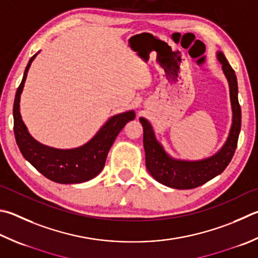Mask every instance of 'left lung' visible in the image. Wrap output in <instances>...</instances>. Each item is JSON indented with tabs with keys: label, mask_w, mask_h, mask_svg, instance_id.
I'll return each mask as SVG.
<instances>
[{
	"label": "left lung",
	"mask_w": 258,
	"mask_h": 258,
	"mask_svg": "<svg viewBox=\"0 0 258 258\" xmlns=\"http://www.w3.org/2000/svg\"><path fill=\"white\" fill-rule=\"evenodd\" d=\"M217 59L222 65L223 74L229 84L232 123L226 142L213 156L201 160H182L171 157L157 140L150 121L144 117H140V121L143 126L145 166L150 175L162 185L176 189L195 188L221 174L233 157L241 127L237 77L222 51H217Z\"/></svg>",
	"instance_id": "8db88e82"
}]
</instances>
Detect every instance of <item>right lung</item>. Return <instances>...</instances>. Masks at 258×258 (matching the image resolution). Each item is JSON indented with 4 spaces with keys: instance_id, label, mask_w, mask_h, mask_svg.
Returning a JSON list of instances; mask_svg holds the SVG:
<instances>
[{
    "instance_id": "right-lung-1",
    "label": "right lung",
    "mask_w": 258,
    "mask_h": 258,
    "mask_svg": "<svg viewBox=\"0 0 258 258\" xmlns=\"http://www.w3.org/2000/svg\"><path fill=\"white\" fill-rule=\"evenodd\" d=\"M38 54L39 51L29 59L16 93L13 121L17 144L26 160L48 179L58 184H79L88 181L100 174L115 139L126 123L135 118V111L128 110L109 117L95 137L81 147L56 149L38 142L28 132L20 114V98L27 74L32 60Z\"/></svg>"
}]
</instances>
